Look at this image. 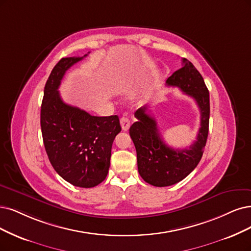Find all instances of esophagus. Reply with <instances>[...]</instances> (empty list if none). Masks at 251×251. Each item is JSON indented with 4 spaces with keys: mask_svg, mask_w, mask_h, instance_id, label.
Instances as JSON below:
<instances>
[{
    "mask_svg": "<svg viewBox=\"0 0 251 251\" xmlns=\"http://www.w3.org/2000/svg\"><path fill=\"white\" fill-rule=\"evenodd\" d=\"M120 123H121V127H122L124 131H127L129 127H130V121H129V119H127L125 117H122L120 119Z\"/></svg>",
    "mask_w": 251,
    "mask_h": 251,
    "instance_id": "1",
    "label": "esophagus"
}]
</instances>
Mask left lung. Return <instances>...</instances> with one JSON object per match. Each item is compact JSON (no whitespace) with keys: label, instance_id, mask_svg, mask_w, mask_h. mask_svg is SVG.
<instances>
[{"label":"left lung","instance_id":"1","mask_svg":"<svg viewBox=\"0 0 251 251\" xmlns=\"http://www.w3.org/2000/svg\"><path fill=\"white\" fill-rule=\"evenodd\" d=\"M183 66L166 79V85L178 87L196 100L201 111L197 141L186 149H174L163 142L157 123L144 106L135 111L137 121L129 129L137 156L141 177L153 186H171L185 179L197 168L207 143L210 118V96L202 76L193 64L183 59Z\"/></svg>","mask_w":251,"mask_h":251}]
</instances>
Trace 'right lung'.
I'll return each instance as SVG.
<instances>
[{"mask_svg":"<svg viewBox=\"0 0 251 251\" xmlns=\"http://www.w3.org/2000/svg\"><path fill=\"white\" fill-rule=\"evenodd\" d=\"M85 57L63 58L51 70L44 87L40 124L54 171L74 186L91 188L106 178L111 146L121 126L118 116H91L61 98L58 89L65 73Z\"/></svg>","mask_w":251,"mask_h":251,"instance_id":"obj_1","label":"right lung"}]
</instances>
